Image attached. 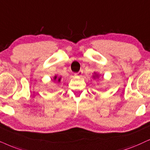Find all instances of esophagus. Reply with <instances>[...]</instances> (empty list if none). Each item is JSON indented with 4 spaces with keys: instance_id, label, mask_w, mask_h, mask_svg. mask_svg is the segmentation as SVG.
<instances>
[{
    "instance_id": "34e87169",
    "label": "esophagus",
    "mask_w": 150,
    "mask_h": 150,
    "mask_svg": "<svg viewBox=\"0 0 150 150\" xmlns=\"http://www.w3.org/2000/svg\"><path fill=\"white\" fill-rule=\"evenodd\" d=\"M83 73V71H82V70H80V71H79V72H77V73H75V75H76V76H81V74Z\"/></svg>"
}]
</instances>
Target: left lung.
Here are the masks:
<instances>
[{"label":"left lung","instance_id":"8db88e82","mask_svg":"<svg viewBox=\"0 0 150 150\" xmlns=\"http://www.w3.org/2000/svg\"><path fill=\"white\" fill-rule=\"evenodd\" d=\"M94 78H95V76H94Z\"/></svg>","mask_w":150,"mask_h":150}]
</instances>
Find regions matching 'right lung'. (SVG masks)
<instances>
[{
	"mask_svg": "<svg viewBox=\"0 0 150 150\" xmlns=\"http://www.w3.org/2000/svg\"><path fill=\"white\" fill-rule=\"evenodd\" d=\"M56 78H57V77L55 76V77H54V79H55ZM59 81H60V78H59Z\"/></svg>",
	"mask_w": 150,
	"mask_h": 150,
	"instance_id": "add662e5",
	"label": "right lung"
}]
</instances>
